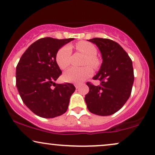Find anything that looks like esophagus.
Segmentation results:
<instances>
[{"label":"esophagus","instance_id":"obj_1","mask_svg":"<svg viewBox=\"0 0 155 155\" xmlns=\"http://www.w3.org/2000/svg\"><path fill=\"white\" fill-rule=\"evenodd\" d=\"M74 86H75V87L76 89H79V87L81 86V84H79V83H76V84H74Z\"/></svg>","mask_w":155,"mask_h":155}]
</instances>
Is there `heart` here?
Segmentation results:
<instances>
[{"label": "heart", "mask_w": 155, "mask_h": 155, "mask_svg": "<svg viewBox=\"0 0 155 155\" xmlns=\"http://www.w3.org/2000/svg\"><path fill=\"white\" fill-rule=\"evenodd\" d=\"M76 48L78 51L87 56V58L84 61V65L89 64L94 67L98 66L99 61L96 58L97 50L94 45L89 42L81 41L76 43ZM71 55V48L69 45H65L60 48L55 56V61L60 68L65 69L69 66ZM92 74L93 69L89 66L83 68L73 67L63 74V78L64 81L68 82L81 83L92 76Z\"/></svg>", "instance_id": "heart-1"}]
</instances>
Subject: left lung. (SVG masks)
<instances>
[{"instance_id": "1", "label": "left lung", "mask_w": 155, "mask_h": 155, "mask_svg": "<svg viewBox=\"0 0 155 155\" xmlns=\"http://www.w3.org/2000/svg\"><path fill=\"white\" fill-rule=\"evenodd\" d=\"M101 53L102 63L93 79L101 81L94 86L89 82L85 102L94 114L107 116L118 111L131 95L134 75L132 61L118 43L109 39L93 38Z\"/></svg>"}]
</instances>
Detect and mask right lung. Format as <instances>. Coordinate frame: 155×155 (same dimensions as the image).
Returning a JSON list of instances; mask_svg holds the SVG:
<instances>
[{
	"label": "right lung",
	"mask_w": 155,
	"mask_h": 155,
	"mask_svg": "<svg viewBox=\"0 0 155 155\" xmlns=\"http://www.w3.org/2000/svg\"><path fill=\"white\" fill-rule=\"evenodd\" d=\"M74 40L41 38L27 48L18 63L16 84L18 93L26 106L38 116L55 118L68 109L75 87L70 83L56 84L54 89L51 86L62 74L55 61L57 52Z\"/></svg>",
	"instance_id": "add662e5"
}]
</instances>
